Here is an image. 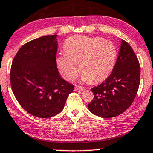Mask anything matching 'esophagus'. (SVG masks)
Wrapping results in <instances>:
<instances>
[{
  "instance_id": "34e87169",
  "label": "esophagus",
  "mask_w": 153,
  "mask_h": 153,
  "mask_svg": "<svg viewBox=\"0 0 153 153\" xmlns=\"http://www.w3.org/2000/svg\"><path fill=\"white\" fill-rule=\"evenodd\" d=\"M75 91H84V88L81 87V86H78V85H76L75 87Z\"/></svg>"
}]
</instances>
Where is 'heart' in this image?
Instances as JSON below:
<instances>
[{
	"mask_svg": "<svg viewBox=\"0 0 153 153\" xmlns=\"http://www.w3.org/2000/svg\"><path fill=\"white\" fill-rule=\"evenodd\" d=\"M65 53L56 58V65L66 80H72L78 72V63L83 81L96 83L106 78L113 71L117 49L113 42L100 37L75 36L65 41Z\"/></svg>",
	"mask_w": 153,
	"mask_h": 153,
	"instance_id": "1",
	"label": "heart"
}]
</instances>
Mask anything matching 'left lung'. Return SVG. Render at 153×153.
I'll use <instances>...</instances> for the list:
<instances>
[{"label": "left lung", "instance_id": "8db88e82", "mask_svg": "<svg viewBox=\"0 0 153 153\" xmlns=\"http://www.w3.org/2000/svg\"><path fill=\"white\" fill-rule=\"evenodd\" d=\"M140 78V68L131 46L122 40L116 63L110 76L93 88L94 98L88 109L97 116L109 118L120 115L133 102Z\"/></svg>", "mask_w": 153, "mask_h": 153}]
</instances>
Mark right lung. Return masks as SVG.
<instances>
[{"label":"right lung","mask_w":153,"mask_h":153,"mask_svg":"<svg viewBox=\"0 0 153 153\" xmlns=\"http://www.w3.org/2000/svg\"><path fill=\"white\" fill-rule=\"evenodd\" d=\"M57 35L23 45L13 60L10 83L22 108L30 115L48 118L60 113L74 85L60 77L56 65Z\"/></svg>","instance_id":"1"}]
</instances>
